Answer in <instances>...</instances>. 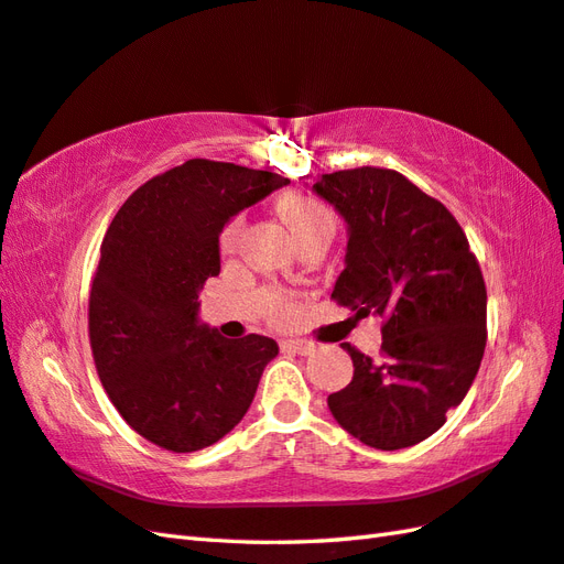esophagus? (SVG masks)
<instances>
[{"label": "esophagus", "mask_w": 564, "mask_h": 564, "mask_svg": "<svg viewBox=\"0 0 564 564\" xmlns=\"http://www.w3.org/2000/svg\"><path fill=\"white\" fill-rule=\"evenodd\" d=\"M281 346H283L285 350L297 352V356H310V352L314 350V344H310V341H283Z\"/></svg>", "instance_id": "34e87169"}]
</instances>
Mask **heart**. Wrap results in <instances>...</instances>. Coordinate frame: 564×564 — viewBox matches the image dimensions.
Masks as SVG:
<instances>
[{"label": "heart", "mask_w": 564, "mask_h": 564, "mask_svg": "<svg viewBox=\"0 0 564 564\" xmlns=\"http://www.w3.org/2000/svg\"><path fill=\"white\" fill-rule=\"evenodd\" d=\"M281 214L288 220V226L295 232L297 242L310 238V235H317V232H334V214L326 208L319 199H314V196L307 194H285L281 199ZM240 232H242V220L240 218H232L226 228L220 232V252L223 254H232L238 250V242H240ZM271 319L273 322H288L293 314V305L291 300L283 297V295H273L271 297Z\"/></svg>", "instance_id": "heart-1"}]
</instances>
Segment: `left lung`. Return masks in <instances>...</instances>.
<instances>
[{
	"label": "left lung",
	"mask_w": 564,
	"mask_h": 564,
	"mask_svg": "<svg viewBox=\"0 0 564 564\" xmlns=\"http://www.w3.org/2000/svg\"><path fill=\"white\" fill-rule=\"evenodd\" d=\"M312 192L348 226L332 297L356 319L384 322L382 360L344 344L352 379L326 403L368 447H413L444 425L480 368L488 293L478 259L447 206L397 170H338Z\"/></svg>",
	"instance_id": "1"
}]
</instances>
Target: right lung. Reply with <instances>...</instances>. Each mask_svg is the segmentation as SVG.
I'll list each match as a JSON object with an SVG mask.
<instances>
[{"instance_id": "obj_1", "label": "right lung", "mask_w": 564, "mask_h": 564, "mask_svg": "<svg viewBox=\"0 0 564 564\" xmlns=\"http://www.w3.org/2000/svg\"><path fill=\"white\" fill-rule=\"evenodd\" d=\"M269 170L192 159L141 185L112 218L88 300L96 370L112 405L167 452L212 447L242 421L273 338H226L199 322L218 276V235L288 185Z\"/></svg>"}]
</instances>
